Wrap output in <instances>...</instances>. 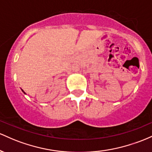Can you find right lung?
<instances>
[{"label": "right lung", "instance_id": "add662e5", "mask_svg": "<svg viewBox=\"0 0 152 152\" xmlns=\"http://www.w3.org/2000/svg\"><path fill=\"white\" fill-rule=\"evenodd\" d=\"M22 91H23V90H22ZM23 93H24V92H23Z\"/></svg>", "mask_w": 152, "mask_h": 152}]
</instances>
